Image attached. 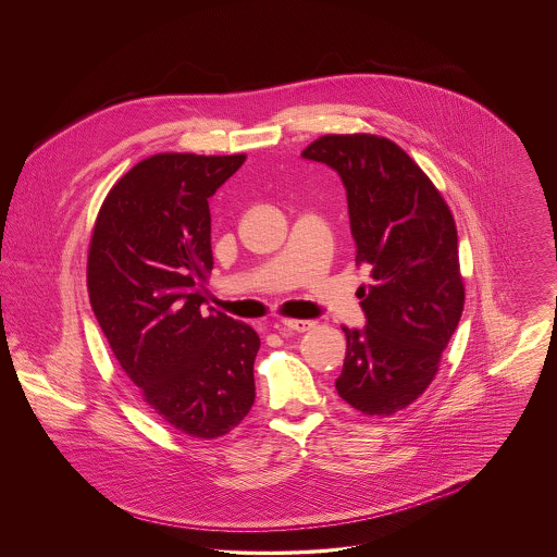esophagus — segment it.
I'll return each mask as SVG.
<instances>
[{"label": "esophagus", "instance_id": "1", "mask_svg": "<svg viewBox=\"0 0 557 557\" xmlns=\"http://www.w3.org/2000/svg\"><path fill=\"white\" fill-rule=\"evenodd\" d=\"M313 325H315V321H311V319H283L274 327H278V330H294V332H307Z\"/></svg>", "mask_w": 557, "mask_h": 557}]
</instances>
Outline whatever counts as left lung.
<instances>
[{
    "instance_id": "1",
    "label": "left lung",
    "mask_w": 557,
    "mask_h": 557,
    "mask_svg": "<svg viewBox=\"0 0 557 557\" xmlns=\"http://www.w3.org/2000/svg\"><path fill=\"white\" fill-rule=\"evenodd\" d=\"M302 159L334 169L345 186L364 327H345L336 393L367 416H391L420 397L463 313L453 214L397 144L375 135H325Z\"/></svg>"
}]
</instances>
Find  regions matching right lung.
<instances>
[{
  "label": "right lung",
  "instance_id": "right-lung-1",
  "mask_svg": "<svg viewBox=\"0 0 557 557\" xmlns=\"http://www.w3.org/2000/svg\"><path fill=\"white\" fill-rule=\"evenodd\" d=\"M244 154H157L107 195L89 242L87 287L117 362L173 429L212 440L255 400L257 332L201 315L214 268L208 199Z\"/></svg>",
  "mask_w": 557,
  "mask_h": 557
}]
</instances>
